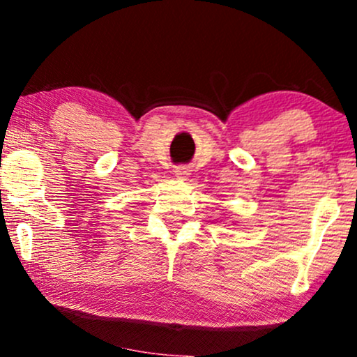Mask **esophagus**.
I'll return each mask as SVG.
<instances>
[{"label": "esophagus", "instance_id": "obj_1", "mask_svg": "<svg viewBox=\"0 0 357 357\" xmlns=\"http://www.w3.org/2000/svg\"><path fill=\"white\" fill-rule=\"evenodd\" d=\"M173 174L178 179H186L188 176H190V171H188L186 166H176L173 169Z\"/></svg>", "mask_w": 357, "mask_h": 357}]
</instances>
